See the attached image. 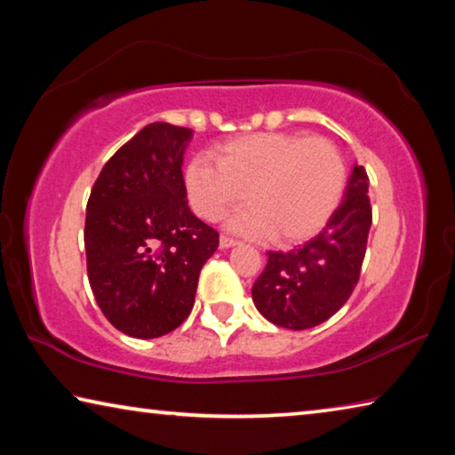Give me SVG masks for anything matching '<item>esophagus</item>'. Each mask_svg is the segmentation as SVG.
I'll list each match as a JSON object with an SVG mask.
<instances>
[{"instance_id": "34e87169", "label": "esophagus", "mask_w": 455, "mask_h": 455, "mask_svg": "<svg viewBox=\"0 0 455 455\" xmlns=\"http://www.w3.org/2000/svg\"><path fill=\"white\" fill-rule=\"evenodd\" d=\"M235 244H238L236 238L228 236V235H220V249H230V246H235Z\"/></svg>"}]
</instances>
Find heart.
I'll return each instance as SVG.
<instances>
[{"mask_svg": "<svg viewBox=\"0 0 455 455\" xmlns=\"http://www.w3.org/2000/svg\"><path fill=\"white\" fill-rule=\"evenodd\" d=\"M214 158H192L184 171L188 203L217 222L249 196L228 227L276 243L305 241L327 225L341 203L347 168L325 138L263 132L219 146Z\"/></svg>", "mask_w": 455, "mask_h": 455, "instance_id": "b5f03b06", "label": "heart"}]
</instances>
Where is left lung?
<instances>
[{
  "instance_id": "1",
  "label": "left lung",
  "mask_w": 455,
  "mask_h": 455,
  "mask_svg": "<svg viewBox=\"0 0 455 455\" xmlns=\"http://www.w3.org/2000/svg\"><path fill=\"white\" fill-rule=\"evenodd\" d=\"M367 192L365 168L355 164L341 204L317 236L287 252H267L265 271L252 284V301L265 319L303 331L321 325L347 303L371 228Z\"/></svg>"
}]
</instances>
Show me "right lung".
Returning <instances> with one entry per match:
<instances>
[{
  "instance_id": "right-lung-1",
  "label": "right lung",
  "mask_w": 455,
  "mask_h": 455,
  "mask_svg": "<svg viewBox=\"0 0 455 455\" xmlns=\"http://www.w3.org/2000/svg\"><path fill=\"white\" fill-rule=\"evenodd\" d=\"M192 130L154 122L104 164L86 206V265L104 317L124 335L171 333L195 305L219 233L188 209L182 160Z\"/></svg>"
}]
</instances>
